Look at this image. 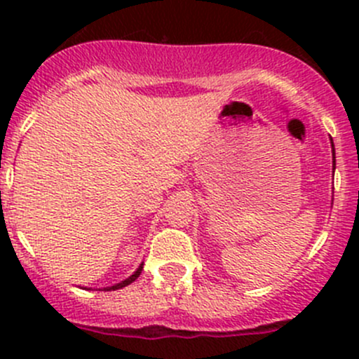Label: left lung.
Returning <instances> with one entry per match:
<instances>
[{
    "mask_svg": "<svg viewBox=\"0 0 359 359\" xmlns=\"http://www.w3.org/2000/svg\"><path fill=\"white\" fill-rule=\"evenodd\" d=\"M330 144H332V170H334L335 172V146H334V140H332V137H330Z\"/></svg>",
    "mask_w": 359,
    "mask_h": 359,
    "instance_id": "1",
    "label": "left lung"
}]
</instances>
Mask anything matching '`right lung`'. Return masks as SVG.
Returning a JSON list of instances; mask_svg holds the SVG:
<instances>
[{
    "instance_id": "obj_1",
    "label": "right lung",
    "mask_w": 359,
    "mask_h": 359,
    "mask_svg": "<svg viewBox=\"0 0 359 359\" xmlns=\"http://www.w3.org/2000/svg\"><path fill=\"white\" fill-rule=\"evenodd\" d=\"M142 267H144V262L140 264L139 267H137L135 269V273L132 274V276H128L126 278V280H123V281H119V283H116V285H112V287H104V288H100V290L102 292H111V290H119V288H123V287H126V285H130V283H133V281L137 280V278L140 276V273H142ZM90 290V288H88Z\"/></svg>"
}]
</instances>
